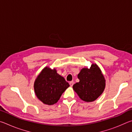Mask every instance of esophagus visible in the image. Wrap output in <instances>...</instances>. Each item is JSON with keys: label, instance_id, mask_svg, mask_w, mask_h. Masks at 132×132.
<instances>
[{"label": "esophagus", "instance_id": "obj_1", "mask_svg": "<svg viewBox=\"0 0 132 132\" xmlns=\"http://www.w3.org/2000/svg\"><path fill=\"white\" fill-rule=\"evenodd\" d=\"M69 84H70V87H72L73 86V84H74V82H73V81H70V82H69Z\"/></svg>", "mask_w": 132, "mask_h": 132}]
</instances>
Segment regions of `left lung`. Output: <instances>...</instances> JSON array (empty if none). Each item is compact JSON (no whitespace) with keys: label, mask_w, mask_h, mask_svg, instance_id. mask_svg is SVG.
I'll return each instance as SVG.
<instances>
[{"label":"left lung","mask_w":132,"mask_h":132,"mask_svg":"<svg viewBox=\"0 0 132 132\" xmlns=\"http://www.w3.org/2000/svg\"><path fill=\"white\" fill-rule=\"evenodd\" d=\"M80 81L73 86V89L82 101H94L104 92L105 79L101 69L96 63L90 68H83L77 75Z\"/></svg>","instance_id":"left-lung-1"}]
</instances>
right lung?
Returning a JSON list of instances; mask_svg holds the SVG:
<instances>
[{
    "instance_id": "1",
    "label": "right lung",
    "mask_w": 132,
    "mask_h": 132,
    "mask_svg": "<svg viewBox=\"0 0 132 132\" xmlns=\"http://www.w3.org/2000/svg\"><path fill=\"white\" fill-rule=\"evenodd\" d=\"M70 86L55 68L46 66L38 75L34 84L37 97L44 104L51 105L58 101L62 94Z\"/></svg>"
}]
</instances>
